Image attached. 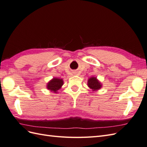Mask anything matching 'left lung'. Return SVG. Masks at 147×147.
Instances as JSON below:
<instances>
[{
	"mask_svg": "<svg viewBox=\"0 0 147 147\" xmlns=\"http://www.w3.org/2000/svg\"><path fill=\"white\" fill-rule=\"evenodd\" d=\"M88 85L93 91L99 90L101 87V84L96 77H91L88 80Z\"/></svg>",
	"mask_w": 147,
	"mask_h": 147,
	"instance_id": "left-lung-1",
	"label": "left lung"
}]
</instances>
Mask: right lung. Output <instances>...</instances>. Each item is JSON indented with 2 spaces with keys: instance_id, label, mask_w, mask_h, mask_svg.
Wrapping results in <instances>:
<instances>
[{
  "instance_id": "1",
  "label": "right lung",
  "mask_w": 147,
  "mask_h": 147,
  "mask_svg": "<svg viewBox=\"0 0 147 147\" xmlns=\"http://www.w3.org/2000/svg\"><path fill=\"white\" fill-rule=\"evenodd\" d=\"M63 84V80L60 78H54L48 83L47 88L51 91L57 92V91L59 90Z\"/></svg>"
}]
</instances>
